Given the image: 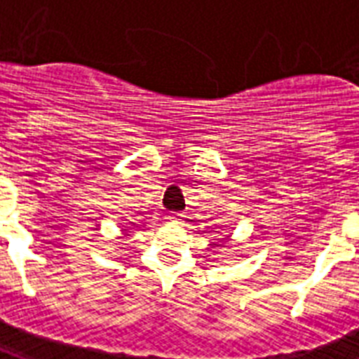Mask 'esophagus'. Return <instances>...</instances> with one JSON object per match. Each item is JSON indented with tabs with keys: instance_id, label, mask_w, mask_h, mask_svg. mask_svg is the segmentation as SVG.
Returning <instances> with one entry per match:
<instances>
[{
	"instance_id": "34e87169",
	"label": "esophagus",
	"mask_w": 359,
	"mask_h": 359,
	"mask_svg": "<svg viewBox=\"0 0 359 359\" xmlns=\"http://www.w3.org/2000/svg\"><path fill=\"white\" fill-rule=\"evenodd\" d=\"M168 219L172 224H182V214H170Z\"/></svg>"
}]
</instances>
